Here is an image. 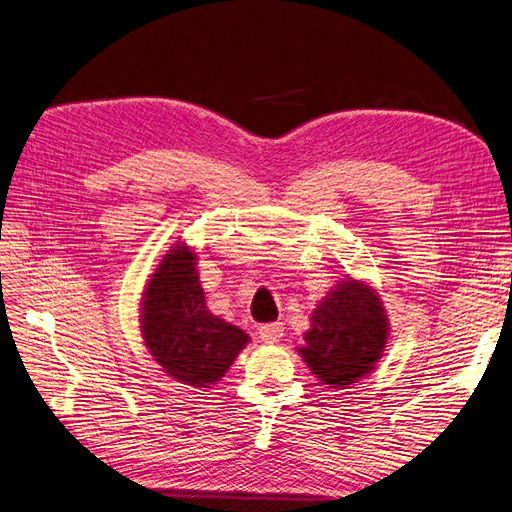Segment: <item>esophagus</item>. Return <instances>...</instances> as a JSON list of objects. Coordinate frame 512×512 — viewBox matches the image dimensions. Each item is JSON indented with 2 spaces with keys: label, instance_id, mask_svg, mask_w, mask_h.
Listing matches in <instances>:
<instances>
[{
  "label": "esophagus",
  "instance_id": "1",
  "mask_svg": "<svg viewBox=\"0 0 512 512\" xmlns=\"http://www.w3.org/2000/svg\"><path fill=\"white\" fill-rule=\"evenodd\" d=\"M258 335H260L262 342H269V344H273V342H280V337L284 335V327H282V322L262 324V327L258 329Z\"/></svg>",
  "mask_w": 512,
  "mask_h": 512
}]
</instances>
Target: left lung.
I'll list each match as a JSON object with an SVG mask.
<instances>
[{
    "label": "left lung",
    "instance_id": "left-lung-1",
    "mask_svg": "<svg viewBox=\"0 0 512 512\" xmlns=\"http://www.w3.org/2000/svg\"><path fill=\"white\" fill-rule=\"evenodd\" d=\"M299 354L312 374L333 389H346L369 374L389 342V318L374 286L346 277L312 312Z\"/></svg>",
    "mask_w": 512,
    "mask_h": 512
}]
</instances>
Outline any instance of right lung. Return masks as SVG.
<instances>
[{
  "label": "right lung",
  "instance_id": "obj_1",
  "mask_svg": "<svg viewBox=\"0 0 512 512\" xmlns=\"http://www.w3.org/2000/svg\"><path fill=\"white\" fill-rule=\"evenodd\" d=\"M196 252L177 241L162 256L141 299V333L153 361L181 384L220 382L250 335L213 316L198 282Z\"/></svg>",
  "mask_w": 512,
  "mask_h": 512
}]
</instances>
